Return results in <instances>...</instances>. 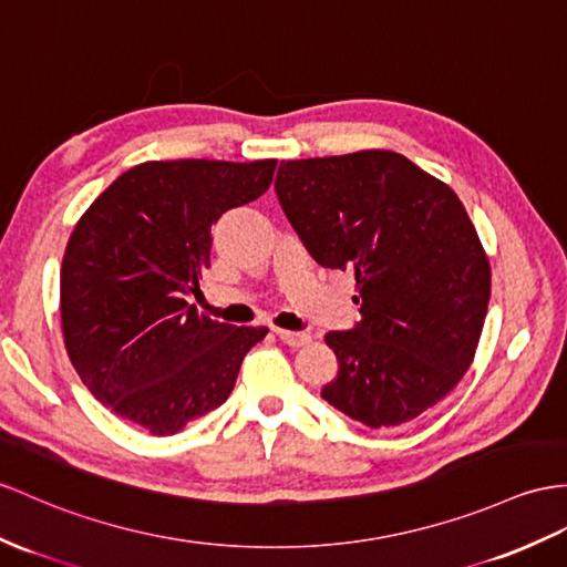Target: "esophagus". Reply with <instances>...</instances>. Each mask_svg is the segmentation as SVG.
Wrapping results in <instances>:
<instances>
[{"instance_id": "esophagus-1", "label": "esophagus", "mask_w": 567, "mask_h": 567, "mask_svg": "<svg viewBox=\"0 0 567 567\" xmlns=\"http://www.w3.org/2000/svg\"><path fill=\"white\" fill-rule=\"evenodd\" d=\"M276 337H279L286 347H293V349L308 347V343L312 341V337L306 334V331H288V329H276Z\"/></svg>"}]
</instances>
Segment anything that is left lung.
<instances>
[{"mask_svg":"<svg viewBox=\"0 0 567 567\" xmlns=\"http://www.w3.org/2000/svg\"><path fill=\"white\" fill-rule=\"evenodd\" d=\"M276 197L317 265L351 269L361 322L329 331L322 399L392 427L445 399L474 361L491 265L464 204L394 151L281 161Z\"/></svg>","mask_w":567,"mask_h":567,"instance_id":"8db88e82","label":"left lung"}]
</instances>
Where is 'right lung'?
<instances>
[{
  "mask_svg": "<svg viewBox=\"0 0 567 567\" xmlns=\"http://www.w3.org/2000/svg\"><path fill=\"white\" fill-rule=\"evenodd\" d=\"M276 161H146L122 173L66 243L60 274L69 361L103 406L173 435L228 399L267 327L197 312L212 226L269 189Z\"/></svg>",
  "mask_w": 567,
  "mask_h": 567,
  "instance_id": "obj_1",
  "label": "right lung"
}]
</instances>
